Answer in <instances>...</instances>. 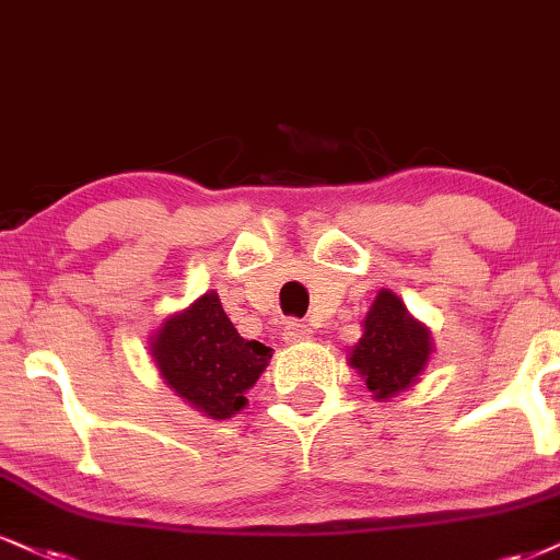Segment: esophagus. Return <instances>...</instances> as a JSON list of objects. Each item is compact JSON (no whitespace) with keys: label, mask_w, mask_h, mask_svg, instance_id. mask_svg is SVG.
<instances>
[{"label":"esophagus","mask_w":560,"mask_h":560,"mask_svg":"<svg viewBox=\"0 0 560 560\" xmlns=\"http://www.w3.org/2000/svg\"><path fill=\"white\" fill-rule=\"evenodd\" d=\"M308 337H312V327H308L306 322H299V319H293V322H288L285 324V332H282V340L285 342H303V340H308Z\"/></svg>","instance_id":"1"}]
</instances>
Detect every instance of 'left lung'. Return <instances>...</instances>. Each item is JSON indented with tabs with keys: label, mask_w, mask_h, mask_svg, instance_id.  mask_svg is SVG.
I'll return each mask as SVG.
<instances>
[{
	"label": "left lung",
	"mask_w": 560,
	"mask_h": 560,
	"mask_svg": "<svg viewBox=\"0 0 560 560\" xmlns=\"http://www.w3.org/2000/svg\"><path fill=\"white\" fill-rule=\"evenodd\" d=\"M431 355V337L407 314L395 293L382 291L363 322L350 363L365 376L376 399H389L416 382Z\"/></svg>",
	"instance_id": "1"
}]
</instances>
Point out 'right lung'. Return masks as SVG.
I'll list each match as a JSON object with an SVG mask.
<instances>
[{
    "mask_svg": "<svg viewBox=\"0 0 560 560\" xmlns=\"http://www.w3.org/2000/svg\"><path fill=\"white\" fill-rule=\"evenodd\" d=\"M153 355L161 376L178 397L210 418L225 420L246 405L272 348L244 340L220 306L218 293H205L155 335Z\"/></svg>",
    "mask_w": 560,
    "mask_h": 560,
    "instance_id": "right-lung-1",
    "label": "right lung"
}]
</instances>
